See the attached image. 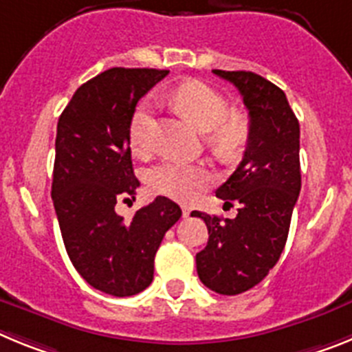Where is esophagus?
Returning <instances> with one entry per match:
<instances>
[{"instance_id":"esophagus-1","label":"esophagus","mask_w":352,"mask_h":352,"mask_svg":"<svg viewBox=\"0 0 352 352\" xmlns=\"http://www.w3.org/2000/svg\"><path fill=\"white\" fill-rule=\"evenodd\" d=\"M183 219H186V217H190V208H186V206H183Z\"/></svg>"}]
</instances>
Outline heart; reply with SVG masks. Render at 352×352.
Masks as SVG:
<instances>
[{"instance_id":"obj_1","label":"heart","mask_w":352,"mask_h":352,"mask_svg":"<svg viewBox=\"0 0 352 352\" xmlns=\"http://www.w3.org/2000/svg\"><path fill=\"white\" fill-rule=\"evenodd\" d=\"M167 100L195 129L208 133V144L214 153L232 160L243 153L250 135L247 118L231 113L226 96L203 80H186L167 95ZM153 105L142 102L129 125V144L133 153L144 155L151 148L153 135ZM149 190L176 201H190L211 183V173L203 166L179 160H164L146 174Z\"/></svg>"}]
</instances>
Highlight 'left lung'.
Instances as JSON below:
<instances>
[{"mask_svg":"<svg viewBox=\"0 0 352 352\" xmlns=\"http://www.w3.org/2000/svg\"><path fill=\"white\" fill-rule=\"evenodd\" d=\"M213 74L241 93L250 135L243 160L217 188V197L239 203L236 219L192 211L210 234L195 263L208 289L234 296L259 284L285 247L301 188L300 123L285 93L268 79L245 70Z\"/></svg>","mask_w":352,"mask_h":352,"instance_id":"obj_1","label":"left lung"}]
</instances>
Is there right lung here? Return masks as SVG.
Returning a JSON list of instances; mask_svg holds the SVG:
<instances>
[{
  "label": "right lung",
  "instance_id": "add662e5",
  "mask_svg": "<svg viewBox=\"0 0 352 352\" xmlns=\"http://www.w3.org/2000/svg\"><path fill=\"white\" fill-rule=\"evenodd\" d=\"M169 70L109 68L84 82L58 121L52 203L74 268L91 287L133 296L153 280L155 254L182 217L158 195L125 222L118 201L135 199L129 125L135 105Z\"/></svg>",
  "mask_w": 352,
  "mask_h": 352
}]
</instances>
